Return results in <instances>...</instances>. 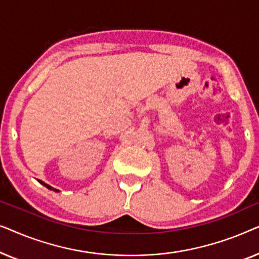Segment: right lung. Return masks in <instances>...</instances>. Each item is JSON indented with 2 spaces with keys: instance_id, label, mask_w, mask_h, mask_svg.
<instances>
[{
  "instance_id": "right-lung-1",
  "label": "right lung",
  "mask_w": 259,
  "mask_h": 259,
  "mask_svg": "<svg viewBox=\"0 0 259 259\" xmlns=\"http://www.w3.org/2000/svg\"><path fill=\"white\" fill-rule=\"evenodd\" d=\"M38 182H40V183L42 184V185H45L46 187H47V189H48V190H53V191H55V192H59V190H56V189H53V187H52V186H49V185H47V184H46V183H44V182H41V180H38Z\"/></svg>"
}]
</instances>
